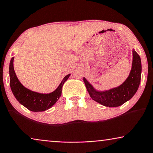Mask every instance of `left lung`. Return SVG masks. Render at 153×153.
Listing matches in <instances>:
<instances>
[{
	"label": "left lung",
	"instance_id": "left-lung-1",
	"mask_svg": "<svg viewBox=\"0 0 153 153\" xmlns=\"http://www.w3.org/2000/svg\"><path fill=\"white\" fill-rule=\"evenodd\" d=\"M132 63L129 74L118 87L106 91H97L83 77L90 96L94 101L108 107H117L128 101L135 95L141 82V60L134 49L132 50Z\"/></svg>",
	"mask_w": 153,
	"mask_h": 153
}]
</instances>
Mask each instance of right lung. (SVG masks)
I'll use <instances>...</instances> for the list:
<instances>
[{
	"label": "right lung",
	"instance_id": "add662e5",
	"mask_svg": "<svg viewBox=\"0 0 153 153\" xmlns=\"http://www.w3.org/2000/svg\"><path fill=\"white\" fill-rule=\"evenodd\" d=\"M14 57L10 62V85L14 97L21 104L34 112L44 111L52 107L61 96L62 85L70 74L66 75L55 91L50 93H40L30 91L22 84L16 76L14 69Z\"/></svg>",
	"mask_w": 153,
	"mask_h": 153
}]
</instances>
